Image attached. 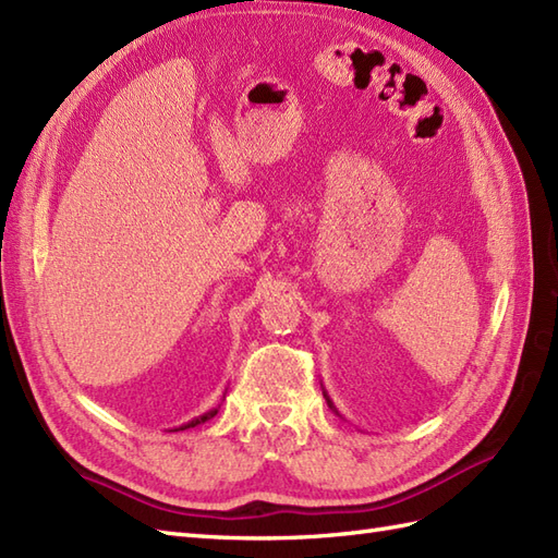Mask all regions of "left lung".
<instances>
[{
    "mask_svg": "<svg viewBox=\"0 0 558 558\" xmlns=\"http://www.w3.org/2000/svg\"><path fill=\"white\" fill-rule=\"evenodd\" d=\"M323 397H326V401H328V407H330V409H332V411H335V407H332V401H330V397H328V395H326V392H323Z\"/></svg>",
    "mask_w": 558,
    "mask_h": 558,
    "instance_id": "obj_1",
    "label": "left lung"
}]
</instances>
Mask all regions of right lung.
Here are the masks:
<instances>
[{
	"label": "right lung",
	"instance_id": "right-lung-1",
	"mask_svg": "<svg viewBox=\"0 0 558 558\" xmlns=\"http://www.w3.org/2000/svg\"><path fill=\"white\" fill-rule=\"evenodd\" d=\"M218 413V409H211V411H206L204 416H197V418H192L190 423H185V425H180V430H187V427H194V425H199V423H206L209 418H214Z\"/></svg>",
	"mask_w": 558,
	"mask_h": 558
}]
</instances>
